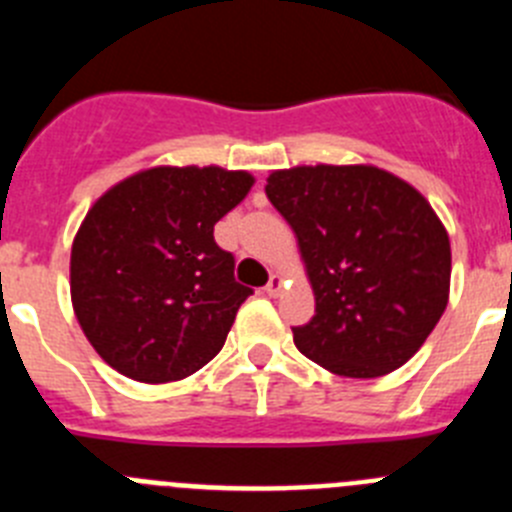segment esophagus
Returning <instances> with one entry per match:
<instances>
[{"instance_id":"1","label":"esophagus","mask_w":512,"mask_h":512,"mask_svg":"<svg viewBox=\"0 0 512 512\" xmlns=\"http://www.w3.org/2000/svg\"><path fill=\"white\" fill-rule=\"evenodd\" d=\"M282 284L284 282H282V277H279V274H271V279H269V284L264 287V292L269 297H277L279 292H282Z\"/></svg>"}]
</instances>
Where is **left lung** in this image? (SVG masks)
<instances>
[{"label": "left lung", "instance_id": "8db88e82", "mask_svg": "<svg viewBox=\"0 0 512 512\" xmlns=\"http://www.w3.org/2000/svg\"><path fill=\"white\" fill-rule=\"evenodd\" d=\"M315 292L300 354L338 377L395 372L449 302L451 246L418 189L377 166H297L266 179Z\"/></svg>", "mask_w": 512, "mask_h": 512}]
</instances>
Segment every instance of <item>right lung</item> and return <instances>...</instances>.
Returning a JSON list of instances; mask_svg holds the SVG:
<instances>
[{
	"mask_svg": "<svg viewBox=\"0 0 512 512\" xmlns=\"http://www.w3.org/2000/svg\"><path fill=\"white\" fill-rule=\"evenodd\" d=\"M251 184L246 171L158 166L94 202L71 248V300L112 369L158 384L215 359L253 289L212 233Z\"/></svg>",
	"mask_w": 512,
	"mask_h": 512,
	"instance_id": "obj_1",
	"label": "right lung"
}]
</instances>
